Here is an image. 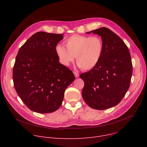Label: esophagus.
<instances>
[{
  "label": "esophagus",
  "instance_id": "obj_1",
  "mask_svg": "<svg viewBox=\"0 0 147 147\" xmlns=\"http://www.w3.org/2000/svg\"><path fill=\"white\" fill-rule=\"evenodd\" d=\"M74 76H75V77H76V78L79 77V73H78L74 71Z\"/></svg>",
  "mask_w": 147,
  "mask_h": 147
}]
</instances>
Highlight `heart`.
Here are the masks:
<instances>
[{"mask_svg": "<svg viewBox=\"0 0 147 147\" xmlns=\"http://www.w3.org/2000/svg\"><path fill=\"white\" fill-rule=\"evenodd\" d=\"M66 48L57 45L56 53L61 64L69 66L76 56L78 66L83 70L95 68L102 57L103 42L100 36L73 35L65 40Z\"/></svg>", "mask_w": 147, "mask_h": 147, "instance_id": "b5f03b06", "label": "heart"}]
</instances>
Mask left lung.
<instances>
[{
	"mask_svg": "<svg viewBox=\"0 0 147 147\" xmlns=\"http://www.w3.org/2000/svg\"><path fill=\"white\" fill-rule=\"evenodd\" d=\"M86 33L100 36L103 50L97 66L80 76L84 81L82 96L92 109H109L119 103L129 88L133 72L130 53L123 40L108 28Z\"/></svg>",
	"mask_w": 147,
	"mask_h": 147,
	"instance_id": "obj_1",
	"label": "left lung"
}]
</instances>
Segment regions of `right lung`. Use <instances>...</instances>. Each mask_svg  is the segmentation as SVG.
Segmentation results:
<instances>
[{
	"label": "right lung",
	"mask_w": 147,
	"mask_h": 147,
	"mask_svg": "<svg viewBox=\"0 0 147 147\" xmlns=\"http://www.w3.org/2000/svg\"><path fill=\"white\" fill-rule=\"evenodd\" d=\"M63 34L38 32L21 47L13 80L20 99L31 111L52 113L62 103L66 88L75 80L71 70L60 63L56 47Z\"/></svg>",
	"instance_id": "1"
}]
</instances>
